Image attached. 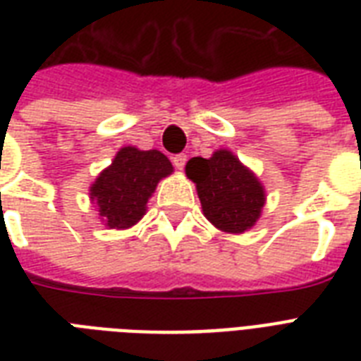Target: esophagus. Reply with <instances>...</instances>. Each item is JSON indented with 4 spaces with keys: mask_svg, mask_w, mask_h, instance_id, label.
I'll return each instance as SVG.
<instances>
[{
    "mask_svg": "<svg viewBox=\"0 0 361 361\" xmlns=\"http://www.w3.org/2000/svg\"><path fill=\"white\" fill-rule=\"evenodd\" d=\"M172 163H174V166L178 170H183L185 169V163H187V155H183V153H180V155H174V157H172Z\"/></svg>",
    "mask_w": 361,
    "mask_h": 361,
    "instance_id": "34e87169",
    "label": "esophagus"
}]
</instances>
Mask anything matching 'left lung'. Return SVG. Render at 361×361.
<instances>
[{"instance_id": "8db88e82", "label": "left lung", "mask_w": 361, "mask_h": 361, "mask_svg": "<svg viewBox=\"0 0 361 361\" xmlns=\"http://www.w3.org/2000/svg\"><path fill=\"white\" fill-rule=\"evenodd\" d=\"M185 172L197 183L206 219L217 228L240 234L257 223L266 200L264 189L236 155L219 149L209 159L192 157Z\"/></svg>"}]
</instances>
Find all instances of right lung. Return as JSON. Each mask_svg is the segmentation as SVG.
I'll use <instances>...</instances> for the list:
<instances>
[{
  "label": "right lung",
  "mask_w": 361,
  "mask_h": 361,
  "mask_svg": "<svg viewBox=\"0 0 361 361\" xmlns=\"http://www.w3.org/2000/svg\"><path fill=\"white\" fill-rule=\"evenodd\" d=\"M172 172V163L157 149L121 147L109 169L90 189L99 215L109 228H129L146 214L147 198L159 180Z\"/></svg>",
  "instance_id": "right-lung-1"
}]
</instances>
